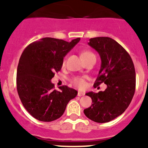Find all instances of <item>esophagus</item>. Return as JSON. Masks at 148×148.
<instances>
[{
	"instance_id": "obj_1",
	"label": "esophagus",
	"mask_w": 148,
	"mask_h": 148,
	"mask_svg": "<svg viewBox=\"0 0 148 148\" xmlns=\"http://www.w3.org/2000/svg\"><path fill=\"white\" fill-rule=\"evenodd\" d=\"M84 94H85V93H84V92L79 91V92H78V94H77V95H78V96H79V97H81V96H83V95H84Z\"/></svg>"
}]
</instances>
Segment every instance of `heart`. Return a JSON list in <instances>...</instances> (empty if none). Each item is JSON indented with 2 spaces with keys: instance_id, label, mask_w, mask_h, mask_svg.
<instances>
[{
  "instance_id": "b5f03b06",
  "label": "heart",
  "mask_w": 148,
  "mask_h": 148,
  "mask_svg": "<svg viewBox=\"0 0 148 148\" xmlns=\"http://www.w3.org/2000/svg\"><path fill=\"white\" fill-rule=\"evenodd\" d=\"M80 55H81L82 58L84 61V60L87 59L89 57L92 56H94V54L89 51H83ZM62 64L63 66L65 65V61H63ZM71 82H72V84H74V86H76V87H79V88H83V87L85 86L86 84L85 78H84V77H74V78H73L72 79H71Z\"/></svg>"
}]
</instances>
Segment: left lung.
Here are the masks:
<instances>
[{
	"label": "left lung",
	"instance_id": "left-lung-1",
	"mask_svg": "<svg viewBox=\"0 0 148 148\" xmlns=\"http://www.w3.org/2000/svg\"><path fill=\"white\" fill-rule=\"evenodd\" d=\"M88 45L98 53L101 59L94 87L105 83L107 88L97 93H86L93 103L84 113L93 121L109 122L121 115L132 100L136 86L134 66L130 54L112 38H91Z\"/></svg>",
	"mask_w": 148,
	"mask_h": 148
}]
</instances>
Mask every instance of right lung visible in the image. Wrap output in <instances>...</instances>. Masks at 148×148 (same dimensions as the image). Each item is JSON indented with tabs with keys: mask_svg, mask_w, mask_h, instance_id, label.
Instances as JSON below:
<instances>
[{
	"mask_svg": "<svg viewBox=\"0 0 148 148\" xmlns=\"http://www.w3.org/2000/svg\"><path fill=\"white\" fill-rule=\"evenodd\" d=\"M79 40L77 38L69 42L45 38L23 51L17 67V92L24 107L36 119L47 122L58 119L77 96V90L67 86L54 90L51 79L61 69L65 56Z\"/></svg>",
	"mask_w": 148,
	"mask_h": 148,
	"instance_id": "obj_1",
	"label": "right lung"
}]
</instances>
